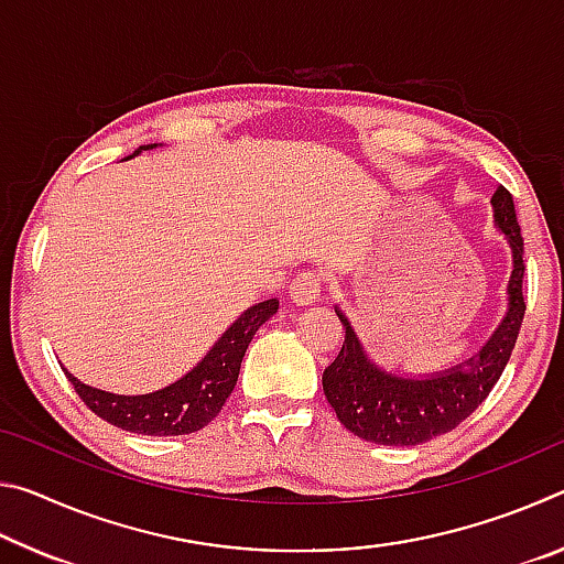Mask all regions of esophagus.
Here are the masks:
<instances>
[{"instance_id": "esophagus-1", "label": "esophagus", "mask_w": 564, "mask_h": 564, "mask_svg": "<svg viewBox=\"0 0 564 564\" xmlns=\"http://www.w3.org/2000/svg\"><path fill=\"white\" fill-rule=\"evenodd\" d=\"M321 289H323L321 275L313 273V271H305V273L295 275V279H293L291 299H293V303H299V305H311V303L318 301Z\"/></svg>"}]
</instances>
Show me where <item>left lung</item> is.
Instances as JSON below:
<instances>
[{"label":"left lung","mask_w":564,"mask_h":564,"mask_svg":"<svg viewBox=\"0 0 564 564\" xmlns=\"http://www.w3.org/2000/svg\"><path fill=\"white\" fill-rule=\"evenodd\" d=\"M495 224L508 236L512 248V279L508 283L510 308L500 328L485 348L465 366H455L433 378H403L386 373L370 362L348 318L336 308L346 330L338 358L323 373V393L343 425L352 435L378 445H420L435 435L451 433L477 405L490 395L518 343L524 299H522V236L514 216L512 194L498 186L492 194Z\"/></svg>","instance_id":"left-lung-1"}]
</instances>
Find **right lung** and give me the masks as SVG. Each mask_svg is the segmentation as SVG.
Listing matches in <instances>:
<instances>
[{"label":"right lung","mask_w":564,"mask_h":564,"mask_svg":"<svg viewBox=\"0 0 564 564\" xmlns=\"http://www.w3.org/2000/svg\"><path fill=\"white\" fill-rule=\"evenodd\" d=\"M154 147V144H151ZM139 147V151L151 149ZM279 311V301L269 299L256 303L228 328L216 346L206 352L204 360L194 370L161 388L156 393L147 395H113L107 390H97L84 386L72 373L64 376L72 380V386L84 400L91 413H97L107 423L121 427V431L139 435H188L206 427L221 413L224 403L231 395V390L241 370V360L246 356L248 343L253 340L259 330L273 313Z\"/></svg>","instance_id":"right-lung-1"}]
</instances>
